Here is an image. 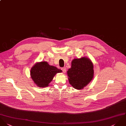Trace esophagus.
Listing matches in <instances>:
<instances>
[{"label":"esophagus","mask_w":126,"mask_h":126,"mask_svg":"<svg viewBox=\"0 0 126 126\" xmlns=\"http://www.w3.org/2000/svg\"><path fill=\"white\" fill-rule=\"evenodd\" d=\"M61 70H62L63 72L64 73H66V70H67V69H66V68L65 67L62 68H61Z\"/></svg>","instance_id":"obj_1"}]
</instances>
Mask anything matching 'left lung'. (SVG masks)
Instances as JSON below:
<instances>
[{"label":"left lung","instance_id":"1","mask_svg":"<svg viewBox=\"0 0 126 126\" xmlns=\"http://www.w3.org/2000/svg\"><path fill=\"white\" fill-rule=\"evenodd\" d=\"M69 83L77 90L83 89L93 80L94 65L91 60L85 56L75 58L72 61L71 68L67 71Z\"/></svg>","mask_w":126,"mask_h":126}]
</instances>
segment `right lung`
<instances>
[{
	"mask_svg": "<svg viewBox=\"0 0 126 126\" xmlns=\"http://www.w3.org/2000/svg\"><path fill=\"white\" fill-rule=\"evenodd\" d=\"M62 72V70L50 66L47 62L41 61L36 63L32 67L30 76L37 86L45 88L49 86L56 74Z\"/></svg>",
	"mask_w": 126,
	"mask_h": 126,
	"instance_id": "1",
	"label": "right lung"
}]
</instances>
